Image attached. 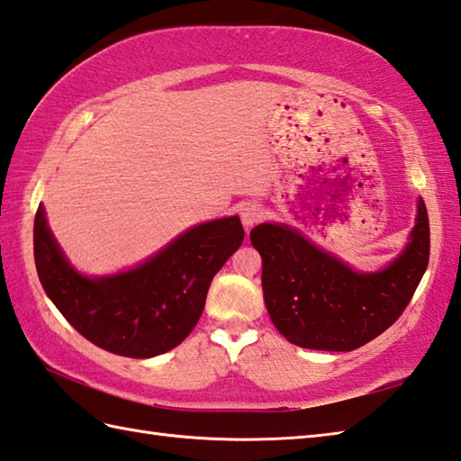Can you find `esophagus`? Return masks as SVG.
I'll return each mask as SVG.
<instances>
[{"mask_svg":"<svg viewBox=\"0 0 461 461\" xmlns=\"http://www.w3.org/2000/svg\"><path fill=\"white\" fill-rule=\"evenodd\" d=\"M263 215H266V210H263L259 203H248L243 205L241 210V221L246 228H253V225L263 220Z\"/></svg>","mask_w":461,"mask_h":461,"instance_id":"1","label":"esophagus"}]
</instances>
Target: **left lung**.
Here are the masks:
<instances>
[{
	"label": "left lung",
	"instance_id": "1",
	"mask_svg": "<svg viewBox=\"0 0 461 461\" xmlns=\"http://www.w3.org/2000/svg\"><path fill=\"white\" fill-rule=\"evenodd\" d=\"M263 259V299L289 342L315 350H355L394 325L412 299L429 259L424 200L402 256L378 273H357L285 225L249 233Z\"/></svg>",
	"mask_w": 461,
	"mask_h": 461
}]
</instances>
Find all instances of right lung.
I'll return each mask as SVG.
<instances>
[{
  "label": "right lung",
  "mask_w": 461,
  "mask_h": 461,
  "mask_svg": "<svg viewBox=\"0 0 461 461\" xmlns=\"http://www.w3.org/2000/svg\"><path fill=\"white\" fill-rule=\"evenodd\" d=\"M243 236L238 215L213 220L182 233L136 269L89 279L68 266L39 205L33 253L39 281L73 329L114 355L150 358L190 335L213 276Z\"/></svg>",
  "instance_id": "add662e5"
}]
</instances>
